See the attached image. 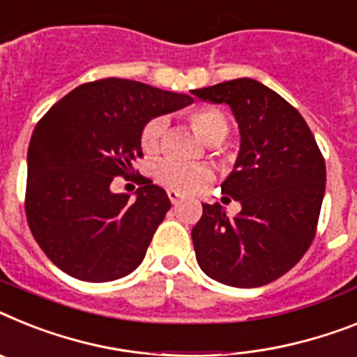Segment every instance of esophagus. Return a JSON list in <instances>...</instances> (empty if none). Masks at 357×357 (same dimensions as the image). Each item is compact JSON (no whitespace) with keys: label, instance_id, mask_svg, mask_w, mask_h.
<instances>
[{"label":"esophagus","instance_id":"34e87169","mask_svg":"<svg viewBox=\"0 0 357 357\" xmlns=\"http://www.w3.org/2000/svg\"><path fill=\"white\" fill-rule=\"evenodd\" d=\"M169 199L172 205H178V203L183 199V196H181L179 192H176V190H169Z\"/></svg>","mask_w":357,"mask_h":357}]
</instances>
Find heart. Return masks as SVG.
Returning <instances> with one entry per match:
<instances>
[{"label": "heart", "mask_w": 357, "mask_h": 357, "mask_svg": "<svg viewBox=\"0 0 357 357\" xmlns=\"http://www.w3.org/2000/svg\"><path fill=\"white\" fill-rule=\"evenodd\" d=\"M190 125L196 130V134L202 137L205 143L223 142L229 134V119L215 107H196L188 114ZM165 128H167V119L152 118L146 123L142 130V146L146 154L158 152L163 139ZM155 179L163 187L179 190V192H192L202 185L211 181V170L205 167H196V165L179 163L174 160H165L155 167Z\"/></svg>", "instance_id": "heart-1"}]
</instances>
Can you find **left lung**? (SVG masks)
Returning <instances> with one entry per match:
<instances>
[{"mask_svg":"<svg viewBox=\"0 0 357 357\" xmlns=\"http://www.w3.org/2000/svg\"><path fill=\"white\" fill-rule=\"evenodd\" d=\"M192 94L229 105L241 136L234 169L221 183L241 211L230 218L220 203L203 205L192 229L197 265L225 285L263 287L287 274L312 243L325 160L303 116L256 79L239 77Z\"/></svg>","mask_w":357,"mask_h":357,"instance_id":"1","label":"left lung"}]
</instances>
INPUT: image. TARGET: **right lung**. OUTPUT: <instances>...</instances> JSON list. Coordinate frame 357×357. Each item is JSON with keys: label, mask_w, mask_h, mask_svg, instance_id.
Here are the masks:
<instances>
[{"label": "right lung", "mask_w": 357, "mask_h": 357, "mask_svg": "<svg viewBox=\"0 0 357 357\" xmlns=\"http://www.w3.org/2000/svg\"><path fill=\"white\" fill-rule=\"evenodd\" d=\"M187 94L107 77L83 83L38 121L26 154L25 212L54 265L103 283L136 271L170 208L163 188L142 178L136 199L114 194L142 158V130L155 116L192 103Z\"/></svg>", "instance_id": "right-lung-1"}]
</instances>
